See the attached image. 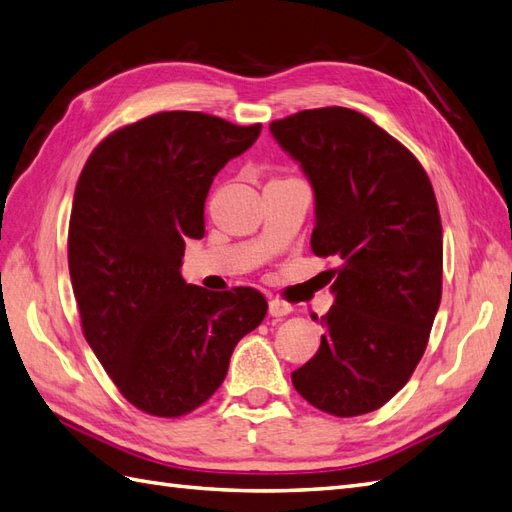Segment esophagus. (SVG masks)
<instances>
[{
	"instance_id": "1",
	"label": "esophagus",
	"mask_w": 512,
	"mask_h": 512,
	"mask_svg": "<svg viewBox=\"0 0 512 512\" xmlns=\"http://www.w3.org/2000/svg\"><path fill=\"white\" fill-rule=\"evenodd\" d=\"M291 304H286L284 299H269V315L271 317H286L291 313Z\"/></svg>"
}]
</instances>
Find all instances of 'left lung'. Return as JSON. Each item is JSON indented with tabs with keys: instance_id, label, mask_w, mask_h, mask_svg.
<instances>
[{
	"instance_id": "left-lung-1",
	"label": "left lung",
	"mask_w": 512,
	"mask_h": 512,
	"mask_svg": "<svg viewBox=\"0 0 512 512\" xmlns=\"http://www.w3.org/2000/svg\"><path fill=\"white\" fill-rule=\"evenodd\" d=\"M276 141L313 182L315 256H334L336 295L317 354L293 371L295 391L334 417L384 406L426 352L443 289V228L415 154L352 108L271 121Z\"/></svg>"
}]
</instances>
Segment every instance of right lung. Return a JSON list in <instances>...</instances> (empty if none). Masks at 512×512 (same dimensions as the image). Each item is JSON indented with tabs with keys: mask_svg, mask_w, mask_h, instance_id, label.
<instances>
[{
	"mask_svg": "<svg viewBox=\"0 0 512 512\" xmlns=\"http://www.w3.org/2000/svg\"><path fill=\"white\" fill-rule=\"evenodd\" d=\"M260 123L156 112L110 132L80 173L69 219V276L82 332L119 393L147 415L193 413L267 315L252 286L186 284L184 241L204 236L217 173L254 145Z\"/></svg>",
	"mask_w": 512,
	"mask_h": 512,
	"instance_id": "right-lung-1",
	"label": "right lung"
}]
</instances>
